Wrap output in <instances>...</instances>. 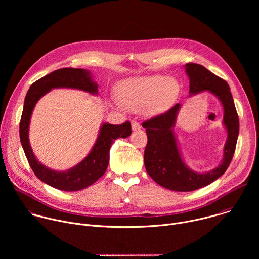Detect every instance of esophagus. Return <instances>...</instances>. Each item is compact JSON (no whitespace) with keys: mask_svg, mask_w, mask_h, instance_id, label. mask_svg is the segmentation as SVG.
I'll use <instances>...</instances> for the list:
<instances>
[{"mask_svg":"<svg viewBox=\"0 0 259 259\" xmlns=\"http://www.w3.org/2000/svg\"><path fill=\"white\" fill-rule=\"evenodd\" d=\"M131 126H132V130H133V131H137V130H140V129H141L140 124H139L138 122H135V121L132 122Z\"/></svg>","mask_w":259,"mask_h":259,"instance_id":"esophagus-1","label":"esophagus"}]
</instances>
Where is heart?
<instances>
[{
    "instance_id": "obj_1",
    "label": "heart",
    "mask_w": 259,
    "mask_h": 259,
    "mask_svg": "<svg viewBox=\"0 0 259 259\" xmlns=\"http://www.w3.org/2000/svg\"><path fill=\"white\" fill-rule=\"evenodd\" d=\"M178 93L179 85L176 80L161 76L126 79L118 87V97L123 107L133 112L145 107L150 115L166 110Z\"/></svg>"
}]
</instances>
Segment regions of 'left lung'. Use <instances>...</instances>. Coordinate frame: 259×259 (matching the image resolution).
<instances>
[{
	"label": "left lung",
	"instance_id": "left-lung-1",
	"mask_svg": "<svg viewBox=\"0 0 259 259\" xmlns=\"http://www.w3.org/2000/svg\"><path fill=\"white\" fill-rule=\"evenodd\" d=\"M190 79V95L208 91L215 95L224 107V125L228 138L220 165L208 172H196L186 165L178 149L173 128L181 107L175 104L165 114L142 123L147 135L144 150L146 172L161 187L175 192H192L208 186L223 175L235 154L239 135V118L229 84L206 67L197 63L184 65Z\"/></svg>",
	"mask_w": 259,
	"mask_h": 259
}]
</instances>
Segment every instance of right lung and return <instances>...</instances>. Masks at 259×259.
I'll return each instance as SVG.
<instances>
[{
    "label": "right lung",
    "mask_w": 259,
    "mask_h": 259,
    "mask_svg": "<svg viewBox=\"0 0 259 259\" xmlns=\"http://www.w3.org/2000/svg\"><path fill=\"white\" fill-rule=\"evenodd\" d=\"M54 88H71L98 94V86L92 80L89 70L65 67L52 71L35 81L29 87L23 104L19 124V135L24 154L35 176L50 187L65 192H76L88 188L106 171L109 162V150L117 138H126L131 134V124L121 125L103 123L98 137L87 157L75 167L66 171H56L36 160L28 139V128L33 107L39 99Z\"/></svg>",
    "instance_id": "1"
}]
</instances>
